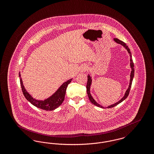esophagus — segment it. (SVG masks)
<instances>
[{"label": "esophagus", "mask_w": 154, "mask_h": 154, "mask_svg": "<svg viewBox=\"0 0 154 154\" xmlns=\"http://www.w3.org/2000/svg\"><path fill=\"white\" fill-rule=\"evenodd\" d=\"M86 70H87V67H84V68H82V71H85Z\"/></svg>", "instance_id": "1"}]
</instances>
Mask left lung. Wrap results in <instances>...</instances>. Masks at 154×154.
I'll return each mask as SVG.
<instances>
[{
	"label": "left lung",
	"instance_id": "8db88e82",
	"mask_svg": "<svg viewBox=\"0 0 154 154\" xmlns=\"http://www.w3.org/2000/svg\"><path fill=\"white\" fill-rule=\"evenodd\" d=\"M114 41L115 42H116L118 44H121V45H122L127 50L128 52L129 53V56H130V67L131 68V75H130V81H129V87L128 88L126 89L125 93L124 96L118 101L117 102L115 103L112 104H111L110 106H107V107H106L105 108H112V107H115L116 106L118 105V104H119L120 103L123 102L124 100H125L126 99V97L129 95V91H130V89L131 88V86H132V81H133V79L134 77V63L133 62V60H132V54L131 52V50L129 48V47L127 46V45L124 42H123L122 41H121L120 40L118 39V38H114ZM92 77L91 76L89 75V74L88 75V81H87V94H88V97H89V100L91 101V102L92 103V104H94V105H95L96 106L99 107H100V108H104V107H103L102 105L99 104L98 103L96 102L95 100L94 99V97H92V96L91 95V84H92Z\"/></svg>",
	"mask_w": 154,
	"mask_h": 154
}]
</instances>
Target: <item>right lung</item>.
<instances>
[{
	"mask_svg": "<svg viewBox=\"0 0 154 154\" xmlns=\"http://www.w3.org/2000/svg\"><path fill=\"white\" fill-rule=\"evenodd\" d=\"M19 77L20 79V84L22 88V92L25 98L33 106L37 108L46 111H52L57 109L59 106L63 103L65 99L66 94V88L68 84L72 80V79L64 82L58 89L50 97L45 99L44 100H38L33 97L29 93L25 88L22 78L21 77V73H19Z\"/></svg>",
	"mask_w": 154,
	"mask_h": 154,
	"instance_id": "1",
	"label": "right lung"
}]
</instances>
